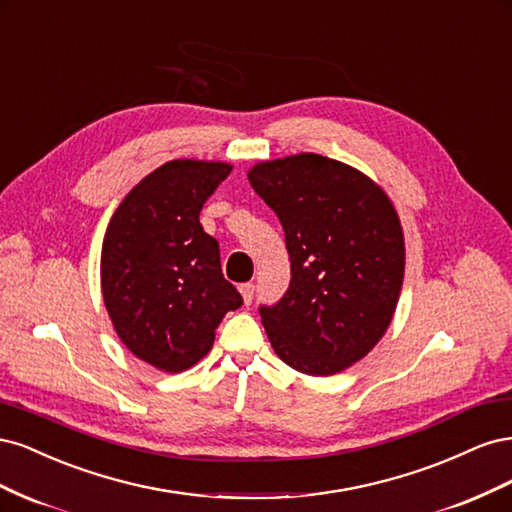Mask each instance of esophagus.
<instances>
[{
	"instance_id": "obj_1",
	"label": "esophagus",
	"mask_w": 512,
	"mask_h": 512,
	"mask_svg": "<svg viewBox=\"0 0 512 512\" xmlns=\"http://www.w3.org/2000/svg\"><path fill=\"white\" fill-rule=\"evenodd\" d=\"M254 290H256V286H254V284H241V286H239V292H241V297H243V303H245V305H250V303H252V299H254Z\"/></svg>"
}]
</instances>
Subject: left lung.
I'll list each match as a JSON object with an SVG mask.
<instances>
[{
  "instance_id": "left-lung-1",
  "label": "left lung",
  "mask_w": 512,
  "mask_h": 512,
  "mask_svg": "<svg viewBox=\"0 0 512 512\" xmlns=\"http://www.w3.org/2000/svg\"><path fill=\"white\" fill-rule=\"evenodd\" d=\"M286 232L290 286L260 307L280 359L333 376L367 356L389 329L406 269L404 228L391 198L361 170L297 153L247 170Z\"/></svg>"
}]
</instances>
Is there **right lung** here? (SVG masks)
<instances>
[{
    "instance_id": "right-lung-1",
    "label": "right lung",
    "mask_w": 512,
    "mask_h": 512,
    "mask_svg": "<svg viewBox=\"0 0 512 512\" xmlns=\"http://www.w3.org/2000/svg\"><path fill=\"white\" fill-rule=\"evenodd\" d=\"M232 164L170 160L138 181L108 222L102 299L113 329L136 359L168 374L211 350L215 329L241 307L224 280L220 245L200 226V209Z\"/></svg>"
}]
</instances>
